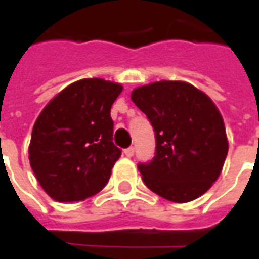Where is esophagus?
Instances as JSON below:
<instances>
[{"label": "esophagus", "mask_w": 259, "mask_h": 259, "mask_svg": "<svg viewBox=\"0 0 259 259\" xmlns=\"http://www.w3.org/2000/svg\"><path fill=\"white\" fill-rule=\"evenodd\" d=\"M123 152H124V155H126V157L132 158V157H133V154H135V148H133V147H129V148H126Z\"/></svg>", "instance_id": "obj_1"}]
</instances>
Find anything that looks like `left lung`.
Segmentation results:
<instances>
[{
    "label": "left lung",
    "mask_w": 259,
    "mask_h": 259,
    "mask_svg": "<svg viewBox=\"0 0 259 259\" xmlns=\"http://www.w3.org/2000/svg\"><path fill=\"white\" fill-rule=\"evenodd\" d=\"M155 132V157L139 163L144 185L172 202L211 189L229 150L222 115L205 93L186 81L161 80L132 91Z\"/></svg>",
    "instance_id": "8db88e82"
}]
</instances>
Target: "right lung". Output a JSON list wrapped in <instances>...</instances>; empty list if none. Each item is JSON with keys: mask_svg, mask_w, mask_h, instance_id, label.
<instances>
[{"mask_svg": "<svg viewBox=\"0 0 259 259\" xmlns=\"http://www.w3.org/2000/svg\"><path fill=\"white\" fill-rule=\"evenodd\" d=\"M119 83L81 79L44 107L31 132L29 161L53 200L83 201L101 191L122 151L113 144L111 107Z\"/></svg>", "mask_w": 259, "mask_h": 259, "instance_id": "1", "label": "right lung"}]
</instances>
